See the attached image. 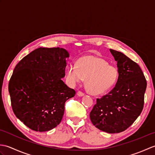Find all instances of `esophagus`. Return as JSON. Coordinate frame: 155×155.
I'll return each instance as SVG.
<instances>
[{
	"mask_svg": "<svg viewBox=\"0 0 155 155\" xmlns=\"http://www.w3.org/2000/svg\"><path fill=\"white\" fill-rule=\"evenodd\" d=\"M84 93H83V92H81V91H78L77 92V95L78 96H79V97H83V96H84Z\"/></svg>",
	"mask_w": 155,
	"mask_h": 155,
	"instance_id": "esophagus-1",
	"label": "esophagus"
}]
</instances>
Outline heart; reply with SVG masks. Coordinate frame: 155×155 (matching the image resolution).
Returning a JSON list of instances; mask_svg holds the SVG:
<instances>
[{
    "instance_id": "b5f03b06",
    "label": "heart",
    "mask_w": 155,
    "mask_h": 155,
    "mask_svg": "<svg viewBox=\"0 0 155 155\" xmlns=\"http://www.w3.org/2000/svg\"><path fill=\"white\" fill-rule=\"evenodd\" d=\"M104 58L88 55L81 58L77 63L71 64L67 76L72 83L85 79V88L91 94L106 93L116 84L118 71L116 67L108 64Z\"/></svg>"
}]
</instances>
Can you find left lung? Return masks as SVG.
<instances>
[{
  "label": "left lung",
  "mask_w": 155,
  "mask_h": 155,
  "mask_svg": "<svg viewBox=\"0 0 155 155\" xmlns=\"http://www.w3.org/2000/svg\"><path fill=\"white\" fill-rule=\"evenodd\" d=\"M110 51L117 62L118 80L109 93L97 98L90 118L101 130L118 133L129 127L142 112L147 81L135 62L120 52Z\"/></svg>",
  "instance_id": "8db88e82"
}]
</instances>
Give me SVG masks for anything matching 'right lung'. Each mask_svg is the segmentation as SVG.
<instances>
[{"label": "right lung", "instance_id": "right-lung-1", "mask_svg": "<svg viewBox=\"0 0 155 155\" xmlns=\"http://www.w3.org/2000/svg\"><path fill=\"white\" fill-rule=\"evenodd\" d=\"M62 48H38L16 65L8 91L16 117L31 129L45 132L61 123L65 102L76 92L64 84L66 58Z\"/></svg>", "mask_w": 155, "mask_h": 155}]
</instances>
